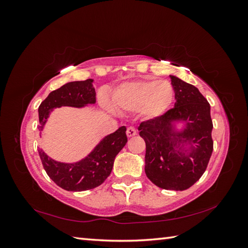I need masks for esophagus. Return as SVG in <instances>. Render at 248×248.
Returning a JSON list of instances; mask_svg holds the SVG:
<instances>
[{
    "mask_svg": "<svg viewBox=\"0 0 248 248\" xmlns=\"http://www.w3.org/2000/svg\"><path fill=\"white\" fill-rule=\"evenodd\" d=\"M126 134H127V137H128V138H132L137 134V130H136V128H134V127L130 126V127H128V128H127Z\"/></svg>",
    "mask_w": 248,
    "mask_h": 248,
    "instance_id": "34e87169",
    "label": "esophagus"
}]
</instances>
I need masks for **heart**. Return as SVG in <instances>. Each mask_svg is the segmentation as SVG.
Masks as SVG:
<instances>
[{
	"instance_id": "heart-1",
	"label": "heart",
	"mask_w": 248,
	"mask_h": 248,
	"mask_svg": "<svg viewBox=\"0 0 248 248\" xmlns=\"http://www.w3.org/2000/svg\"><path fill=\"white\" fill-rule=\"evenodd\" d=\"M174 88L168 80H138L117 89L112 102L122 110H140L147 118L158 117L174 100Z\"/></svg>"
}]
</instances>
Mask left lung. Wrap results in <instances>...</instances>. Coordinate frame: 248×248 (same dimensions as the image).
Wrapping results in <instances>:
<instances>
[{"instance_id":"obj_1","label":"left lung","mask_w":248,"mask_h":248,"mask_svg":"<svg viewBox=\"0 0 248 248\" xmlns=\"http://www.w3.org/2000/svg\"><path fill=\"white\" fill-rule=\"evenodd\" d=\"M175 107L141 122L140 136L146 142L145 171L162 189L185 190L204 174L213 151L210 104L199 89L170 76ZM172 121H184L186 129L172 130ZM188 144L189 149L183 146Z\"/></svg>"}]
</instances>
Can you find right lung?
Masks as SVG:
<instances>
[{"instance_id":"1","label":"right lung","mask_w":248,"mask_h":248,"mask_svg":"<svg viewBox=\"0 0 248 248\" xmlns=\"http://www.w3.org/2000/svg\"><path fill=\"white\" fill-rule=\"evenodd\" d=\"M93 79L71 81L59 88L39 106V130L43 129L50 110L63 106L82 108L96 102ZM127 142L126 127H120L104 138L93 151L76 163L58 162L38 149V153L48 177L61 188L68 191H84L101 185L109 176L117 154Z\"/></svg>"}]
</instances>
